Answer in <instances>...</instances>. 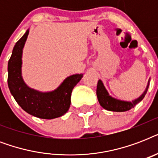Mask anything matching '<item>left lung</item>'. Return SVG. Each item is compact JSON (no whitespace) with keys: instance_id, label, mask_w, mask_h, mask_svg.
<instances>
[{"instance_id":"obj_1","label":"left lung","mask_w":158,"mask_h":158,"mask_svg":"<svg viewBox=\"0 0 158 158\" xmlns=\"http://www.w3.org/2000/svg\"><path fill=\"white\" fill-rule=\"evenodd\" d=\"M148 85H149V83L148 84L147 89L144 91V93L139 98L133 102H125L117 100V99L113 98L110 96H109L101 80H98V86H97V96H98L99 103L104 109L107 110H111V111L122 112V111H126V110H130L131 108L135 107V105H137L140 101H142L143 98H144L145 94H147Z\"/></svg>"}]
</instances>
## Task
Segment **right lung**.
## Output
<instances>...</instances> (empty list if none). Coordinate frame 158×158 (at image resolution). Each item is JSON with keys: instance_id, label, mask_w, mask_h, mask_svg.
<instances>
[{"instance_id": "obj_1", "label": "right lung", "mask_w": 158, "mask_h": 158, "mask_svg": "<svg viewBox=\"0 0 158 158\" xmlns=\"http://www.w3.org/2000/svg\"><path fill=\"white\" fill-rule=\"evenodd\" d=\"M28 35L27 30L15 43L9 60L7 81L10 91L17 103L28 114L42 119L60 117L69 110L72 90L83 78V74L68 77L58 89L50 93H40L28 88L21 76L22 50Z\"/></svg>"}]
</instances>
